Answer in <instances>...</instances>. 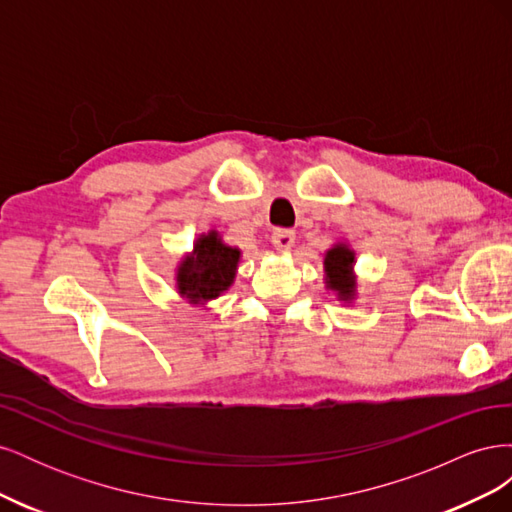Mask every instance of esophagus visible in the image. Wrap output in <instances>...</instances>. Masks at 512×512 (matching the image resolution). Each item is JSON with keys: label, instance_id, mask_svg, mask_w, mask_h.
<instances>
[{"label": "esophagus", "instance_id": "obj_1", "mask_svg": "<svg viewBox=\"0 0 512 512\" xmlns=\"http://www.w3.org/2000/svg\"><path fill=\"white\" fill-rule=\"evenodd\" d=\"M271 241H273L277 252H288L290 247L294 245V230H290V228H275Z\"/></svg>", "mask_w": 512, "mask_h": 512}]
</instances>
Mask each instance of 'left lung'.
I'll return each mask as SVG.
<instances>
[{
	"label": "left lung",
	"instance_id": "obj_1",
	"mask_svg": "<svg viewBox=\"0 0 512 512\" xmlns=\"http://www.w3.org/2000/svg\"><path fill=\"white\" fill-rule=\"evenodd\" d=\"M354 252L346 243H337L324 256V284L329 290L337 292L339 301H352L354 299Z\"/></svg>",
	"mask_w": 512,
	"mask_h": 512
}]
</instances>
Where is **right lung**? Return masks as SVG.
Masks as SVG:
<instances>
[{
  "label": "right lung",
  "instance_id": "obj_1",
  "mask_svg": "<svg viewBox=\"0 0 512 512\" xmlns=\"http://www.w3.org/2000/svg\"><path fill=\"white\" fill-rule=\"evenodd\" d=\"M241 252L226 245L215 230L200 235L192 254L177 269V290L190 303L218 299L235 282Z\"/></svg>",
  "mask_w": 512,
  "mask_h": 512
}]
</instances>
